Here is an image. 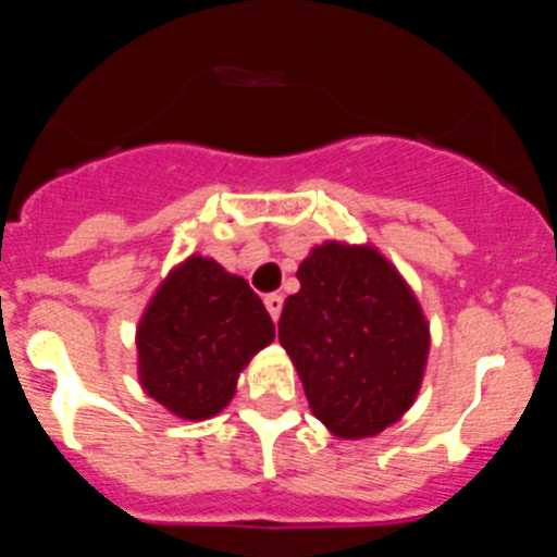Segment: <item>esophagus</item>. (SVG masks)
<instances>
[{"mask_svg": "<svg viewBox=\"0 0 557 557\" xmlns=\"http://www.w3.org/2000/svg\"><path fill=\"white\" fill-rule=\"evenodd\" d=\"M264 307H268L270 318H273V321H278V314H282V307H284V298L278 293L264 295Z\"/></svg>", "mask_w": 557, "mask_h": 557, "instance_id": "1", "label": "esophagus"}]
</instances>
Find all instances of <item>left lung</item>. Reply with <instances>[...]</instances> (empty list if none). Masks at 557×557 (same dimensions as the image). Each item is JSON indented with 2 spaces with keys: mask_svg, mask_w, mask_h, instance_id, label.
<instances>
[{
  "mask_svg": "<svg viewBox=\"0 0 557 557\" xmlns=\"http://www.w3.org/2000/svg\"><path fill=\"white\" fill-rule=\"evenodd\" d=\"M284 301L278 339L314 418L357 441L396 424L416 401L430 326L398 270L371 245H318Z\"/></svg>",
  "mask_w": 557,
  "mask_h": 557,
  "instance_id": "obj_1",
  "label": "left lung"
}]
</instances>
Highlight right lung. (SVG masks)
<instances>
[{
    "label": "right lung",
    "instance_id": "obj_1",
    "mask_svg": "<svg viewBox=\"0 0 557 557\" xmlns=\"http://www.w3.org/2000/svg\"><path fill=\"white\" fill-rule=\"evenodd\" d=\"M273 337L268 309L245 278L189 256L141 314L139 382L172 416L203 421L234 398L239 371Z\"/></svg>",
    "mask_w": 557,
    "mask_h": 557
}]
</instances>
